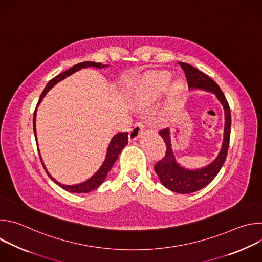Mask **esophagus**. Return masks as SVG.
<instances>
[{
  "label": "esophagus",
  "mask_w": 262,
  "mask_h": 262,
  "mask_svg": "<svg viewBox=\"0 0 262 262\" xmlns=\"http://www.w3.org/2000/svg\"><path fill=\"white\" fill-rule=\"evenodd\" d=\"M144 130V125L141 122H137L135 123V125L133 126V128L129 130V135H128V140L129 141H136L140 135L143 133Z\"/></svg>",
  "instance_id": "esophagus-1"
}]
</instances>
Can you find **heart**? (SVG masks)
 <instances>
[{
	"instance_id": "heart-1",
	"label": "heart",
	"mask_w": 262,
	"mask_h": 262,
	"mask_svg": "<svg viewBox=\"0 0 262 262\" xmlns=\"http://www.w3.org/2000/svg\"><path fill=\"white\" fill-rule=\"evenodd\" d=\"M171 74L168 72H158L148 77L135 93V99L141 103H151L158 100L167 90L171 101H175L182 93V83L174 81L170 86Z\"/></svg>"
}]
</instances>
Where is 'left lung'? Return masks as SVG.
Here are the masks:
<instances>
[{"label":"left lung","mask_w":262,"mask_h":262,"mask_svg":"<svg viewBox=\"0 0 262 262\" xmlns=\"http://www.w3.org/2000/svg\"><path fill=\"white\" fill-rule=\"evenodd\" d=\"M185 71L186 80L192 90H201L211 93L215 96L216 100L221 103L224 110V117H225V124H224V136L223 142L216 158L208 165L190 169L181 166L174 156V151L171 144V132L169 128L162 129L159 132L163 138L167 152L164 159H162L156 166L155 170L158 174L162 184L168 190L178 194H190L197 192L205 186L217 175L221 168L225 163L227 151L229 147L230 130H231V114L229 104L225 98V95L222 92L217 84L212 81L206 74L193 67L190 64L179 63Z\"/></svg>","instance_id":"8db88e82"}]
</instances>
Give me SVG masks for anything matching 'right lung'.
I'll return each mask as SVG.
<instances>
[{
    "mask_svg": "<svg viewBox=\"0 0 262 262\" xmlns=\"http://www.w3.org/2000/svg\"><path fill=\"white\" fill-rule=\"evenodd\" d=\"M110 65H104V64H101V63H96V62H92V61H87V62H83V63H79L77 65L72 66L71 68H69L68 70L64 71L63 73L61 74H58L57 77H55L54 79H52L48 85L46 86L43 92L41 93L40 95V98H39V101L38 103H37V106H36V110L34 112V117H33V126H34V135H35V139H36V143H37V148H38V152H39V157H40V160H41V163L43 165V168L46 170V172L48 173V175L50 176L51 179H53L58 185H60L62 189H64L65 191H68L70 193H89L95 189H97L98 186L104 181L108 171L111 170V168L113 167V165L115 164V162L117 161L118 159V156L120 155V152L122 151V149L125 147V145L128 143V133H119L117 135H115L113 138H112L108 146H107V149H106V155H105V158H104V161L102 163V165L100 166V168L90 177L88 178L86 181H83L81 183H77V184H63L59 181H57L50 173L49 171L47 170L46 168V165L42 161V158H41V155H40V151H39V147H38V142H37V135H36V115H37V107H38V105L40 104V102L42 101V99L45 98V96L47 95V93L56 85L58 84L59 82H61L62 80L66 79L67 77L71 76L72 73L77 72L83 68H87V67H95V68H98V69H101V68H107Z\"/></svg>",
    "mask_w": 262,
    "mask_h": 262,
    "instance_id": "obj_1",
    "label": "right lung"
}]
</instances>
